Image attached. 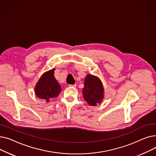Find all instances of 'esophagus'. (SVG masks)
<instances>
[{
	"label": "esophagus",
	"instance_id": "obj_1",
	"mask_svg": "<svg viewBox=\"0 0 156 156\" xmlns=\"http://www.w3.org/2000/svg\"><path fill=\"white\" fill-rule=\"evenodd\" d=\"M69 87H76V85L74 84V85H69Z\"/></svg>",
	"mask_w": 156,
	"mask_h": 156
}]
</instances>
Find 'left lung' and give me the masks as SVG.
<instances>
[{"label": "left lung", "instance_id": "1", "mask_svg": "<svg viewBox=\"0 0 156 156\" xmlns=\"http://www.w3.org/2000/svg\"><path fill=\"white\" fill-rule=\"evenodd\" d=\"M104 88L99 79L90 75L85 78L83 95L84 99L90 105L101 103L104 98Z\"/></svg>", "mask_w": 156, "mask_h": 156}]
</instances>
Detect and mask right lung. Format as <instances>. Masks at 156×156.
Wrapping results in <instances>:
<instances>
[{
  "instance_id": "obj_1",
  "label": "right lung",
  "mask_w": 156,
  "mask_h": 156,
  "mask_svg": "<svg viewBox=\"0 0 156 156\" xmlns=\"http://www.w3.org/2000/svg\"><path fill=\"white\" fill-rule=\"evenodd\" d=\"M54 71L55 69H52L44 74L35 87L37 96L47 102L57 97L61 92V86L54 77Z\"/></svg>"
}]
</instances>
